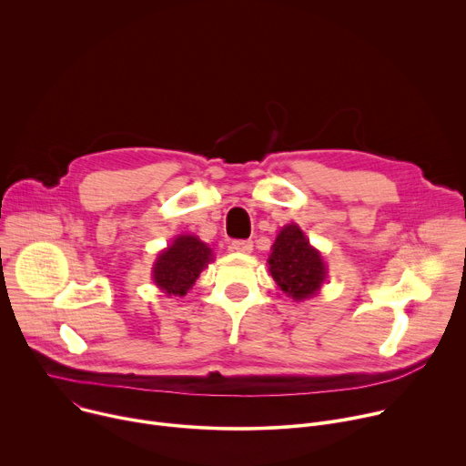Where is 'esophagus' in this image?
Segmentation results:
<instances>
[{
  "instance_id": "obj_1",
  "label": "esophagus",
  "mask_w": 466,
  "mask_h": 466,
  "mask_svg": "<svg viewBox=\"0 0 466 466\" xmlns=\"http://www.w3.org/2000/svg\"><path fill=\"white\" fill-rule=\"evenodd\" d=\"M230 248L236 252H250L252 250V241L250 239H234L230 243Z\"/></svg>"
}]
</instances>
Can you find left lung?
<instances>
[{"label":"left lung","mask_w":466,"mask_h":466,"mask_svg":"<svg viewBox=\"0 0 466 466\" xmlns=\"http://www.w3.org/2000/svg\"><path fill=\"white\" fill-rule=\"evenodd\" d=\"M269 271L279 288L295 300L315 295L326 279L322 256L297 225L280 230L269 256Z\"/></svg>","instance_id":"left-lung-1"}]
</instances>
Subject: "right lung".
Masks as SVG:
<instances>
[{"label":"right lung","instance_id":"add662e5","mask_svg":"<svg viewBox=\"0 0 466 466\" xmlns=\"http://www.w3.org/2000/svg\"><path fill=\"white\" fill-rule=\"evenodd\" d=\"M212 259V248L195 236H180L157 259L153 279L167 295H186Z\"/></svg>","mask_w":466,"mask_h":466}]
</instances>
